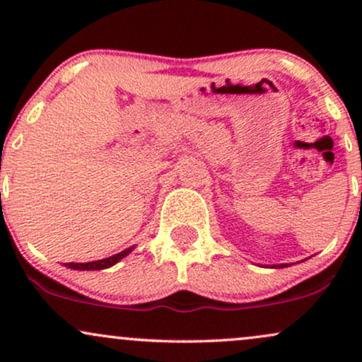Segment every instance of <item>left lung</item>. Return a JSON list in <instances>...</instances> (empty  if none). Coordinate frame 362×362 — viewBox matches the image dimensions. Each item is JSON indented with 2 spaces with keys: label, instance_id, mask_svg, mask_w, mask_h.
<instances>
[{
  "label": "left lung",
  "instance_id": "left-lung-1",
  "mask_svg": "<svg viewBox=\"0 0 362 362\" xmlns=\"http://www.w3.org/2000/svg\"><path fill=\"white\" fill-rule=\"evenodd\" d=\"M277 267H284V264H282V265H277Z\"/></svg>",
  "mask_w": 362,
  "mask_h": 362
}]
</instances>
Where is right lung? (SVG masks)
Masks as SVG:
<instances>
[{
    "label": "right lung",
    "mask_w": 362,
    "mask_h": 362,
    "mask_svg": "<svg viewBox=\"0 0 362 362\" xmlns=\"http://www.w3.org/2000/svg\"><path fill=\"white\" fill-rule=\"evenodd\" d=\"M132 248H134V247L126 248V250L115 253V255L107 257V259H102V260L83 262V264H76V262H69V264H64V265H66V267H69V269H74V271H102V269H109V267H112V265L117 264L120 259H124V257L131 253Z\"/></svg>",
    "instance_id": "obj_1"
}]
</instances>
